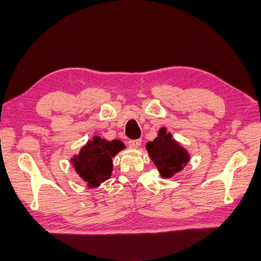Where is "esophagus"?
<instances>
[{
  "label": "esophagus",
  "instance_id": "esophagus-1",
  "mask_svg": "<svg viewBox=\"0 0 261 261\" xmlns=\"http://www.w3.org/2000/svg\"><path fill=\"white\" fill-rule=\"evenodd\" d=\"M141 142H142L141 139H138V140H129L128 144H129V146L132 147V148H138V147L141 145Z\"/></svg>",
  "mask_w": 261,
  "mask_h": 261
}]
</instances>
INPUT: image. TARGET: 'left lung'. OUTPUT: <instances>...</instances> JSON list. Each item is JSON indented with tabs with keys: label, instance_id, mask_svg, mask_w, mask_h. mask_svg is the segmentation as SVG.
Returning <instances> with one entry per match:
<instances>
[{
	"label": "left lung",
	"instance_id": "8db88e82",
	"mask_svg": "<svg viewBox=\"0 0 261 261\" xmlns=\"http://www.w3.org/2000/svg\"><path fill=\"white\" fill-rule=\"evenodd\" d=\"M146 147L150 159L164 178H170L180 171L190 159L187 150L171 140V134H167L165 128L159 130L158 137L153 142H148Z\"/></svg>",
	"mask_w": 261,
	"mask_h": 261
}]
</instances>
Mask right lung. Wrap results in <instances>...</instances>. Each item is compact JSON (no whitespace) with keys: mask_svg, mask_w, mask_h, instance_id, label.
<instances>
[{"mask_svg":"<svg viewBox=\"0 0 261 261\" xmlns=\"http://www.w3.org/2000/svg\"><path fill=\"white\" fill-rule=\"evenodd\" d=\"M123 147V143L118 140L109 142L94 137L71 162L75 171L88 182L89 187L95 188L111 178L113 157Z\"/></svg>","mask_w":261,"mask_h":261,"instance_id":"obj_1","label":"right lung"}]
</instances>
